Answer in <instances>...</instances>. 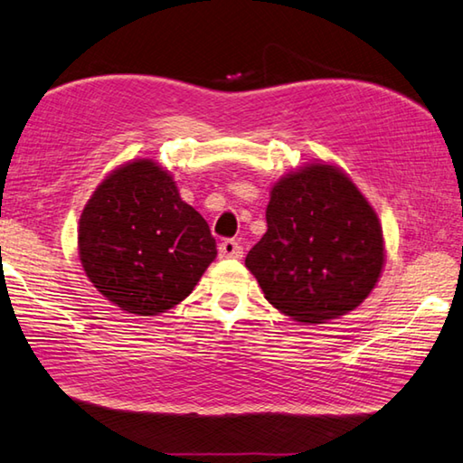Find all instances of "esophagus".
Listing matches in <instances>:
<instances>
[{
    "mask_svg": "<svg viewBox=\"0 0 463 463\" xmlns=\"http://www.w3.org/2000/svg\"><path fill=\"white\" fill-rule=\"evenodd\" d=\"M218 255H221V259H241L242 257L241 242H237L234 239H224L221 245H218Z\"/></svg>",
    "mask_w": 463,
    "mask_h": 463,
    "instance_id": "obj_1",
    "label": "esophagus"
}]
</instances>
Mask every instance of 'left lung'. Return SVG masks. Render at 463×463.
Returning <instances> with one entry per match:
<instances>
[{
	"label": "left lung",
	"instance_id": "obj_1",
	"mask_svg": "<svg viewBox=\"0 0 463 463\" xmlns=\"http://www.w3.org/2000/svg\"><path fill=\"white\" fill-rule=\"evenodd\" d=\"M265 216L267 232L245 265L279 312L322 324L374 289L384 263L381 222L338 167L312 164L279 180Z\"/></svg>",
	"mask_w": 463,
	"mask_h": 463
}]
</instances>
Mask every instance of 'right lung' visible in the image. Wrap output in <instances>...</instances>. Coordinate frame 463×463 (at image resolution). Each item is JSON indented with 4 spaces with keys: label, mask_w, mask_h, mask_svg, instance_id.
Here are the masks:
<instances>
[{
    "label": "right lung",
    "mask_w": 463,
    "mask_h": 463,
    "mask_svg": "<svg viewBox=\"0 0 463 463\" xmlns=\"http://www.w3.org/2000/svg\"><path fill=\"white\" fill-rule=\"evenodd\" d=\"M90 283L123 312L157 316L186 299L216 257L210 226L151 159L115 170L79 222Z\"/></svg>",
    "instance_id": "obj_1"
}]
</instances>
